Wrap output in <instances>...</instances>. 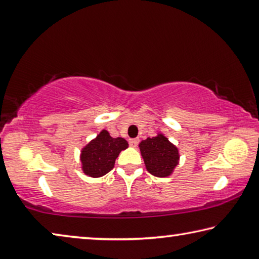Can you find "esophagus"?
Segmentation results:
<instances>
[{
	"instance_id": "obj_1",
	"label": "esophagus",
	"mask_w": 259,
	"mask_h": 259,
	"mask_svg": "<svg viewBox=\"0 0 259 259\" xmlns=\"http://www.w3.org/2000/svg\"><path fill=\"white\" fill-rule=\"evenodd\" d=\"M138 142H139V139H137V138L129 139V145L133 146V147H136V146L138 145Z\"/></svg>"
}]
</instances>
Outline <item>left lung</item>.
<instances>
[{"instance_id": "8db88e82", "label": "left lung", "mask_w": 259, "mask_h": 259, "mask_svg": "<svg viewBox=\"0 0 259 259\" xmlns=\"http://www.w3.org/2000/svg\"><path fill=\"white\" fill-rule=\"evenodd\" d=\"M139 148L147 171L153 176L168 177L178 164V148L162 134L143 140Z\"/></svg>"}]
</instances>
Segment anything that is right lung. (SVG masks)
<instances>
[{
	"instance_id": "add662e5",
	"label": "right lung",
	"mask_w": 259,
	"mask_h": 259,
	"mask_svg": "<svg viewBox=\"0 0 259 259\" xmlns=\"http://www.w3.org/2000/svg\"><path fill=\"white\" fill-rule=\"evenodd\" d=\"M128 147L125 139L113 138L106 130L82 148V170L87 176L98 178L111 171L120 152Z\"/></svg>"
}]
</instances>
